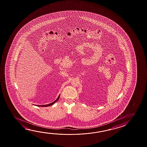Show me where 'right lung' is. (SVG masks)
<instances>
[{
	"label": "right lung",
	"instance_id": "obj_1",
	"mask_svg": "<svg viewBox=\"0 0 147 147\" xmlns=\"http://www.w3.org/2000/svg\"><path fill=\"white\" fill-rule=\"evenodd\" d=\"M59 96H59L58 97V98L56 99V100H55V101L51 103V104H48V105H41V106H40V105H37V106H38V107H49V106H51V105H52L53 104H55L56 102L58 100V99L59 98Z\"/></svg>",
	"mask_w": 147,
	"mask_h": 147
}]
</instances>
